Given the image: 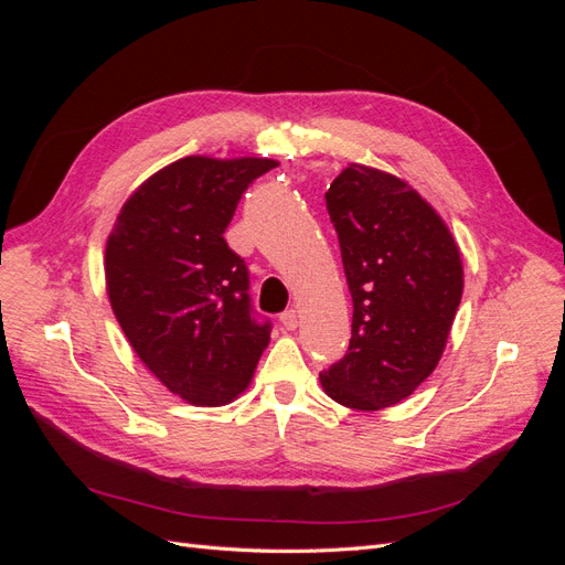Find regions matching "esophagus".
Wrapping results in <instances>:
<instances>
[{"label": "esophagus", "mask_w": 565, "mask_h": 565, "mask_svg": "<svg viewBox=\"0 0 565 565\" xmlns=\"http://www.w3.org/2000/svg\"><path fill=\"white\" fill-rule=\"evenodd\" d=\"M280 322H282L285 330H297V324H299V311L289 309V311L280 313Z\"/></svg>", "instance_id": "esophagus-1"}]
</instances>
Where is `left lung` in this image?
Here are the masks:
<instances>
[{"label": "left lung", "mask_w": 565, "mask_h": 565, "mask_svg": "<svg viewBox=\"0 0 565 565\" xmlns=\"http://www.w3.org/2000/svg\"><path fill=\"white\" fill-rule=\"evenodd\" d=\"M353 299L349 351L320 372L353 409L407 398L436 370L465 287L443 218L405 181L349 164L324 193Z\"/></svg>", "instance_id": "left-lung-1"}]
</instances>
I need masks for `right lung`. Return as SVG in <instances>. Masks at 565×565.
I'll list each match as a JSON object with an SVG mask.
<instances>
[{
	"label": "right lung",
	"instance_id": "1",
	"mask_svg": "<svg viewBox=\"0 0 565 565\" xmlns=\"http://www.w3.org/2000/svg\"><path fill=\"white\" fill-rule=\"evenodd\" d=\"M276 160L183 158L119 212L106 247L115 318L143 365L183 401L226 405L252 382L270 320L252 309L249 270L224 233Z\"/></svg>",
	"mask_w": 565,
	"mask_h": 565
}]
</instances>
